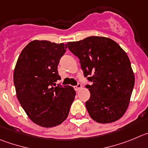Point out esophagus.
Segmentation results:
<instances>
[{"label": "esophagus", "mask_w": 148, "mask_h": 148, "mask_svg": "<svg viewBox=\"0 0 148 148\" xmlns=\"http://www.w3.org/2000/svg\"><path fill=\"white\" fill-rule=\"evenodd\" d=\"M82 88V85H81V84H78V85H77V86H75V87H74V89H75V90H80V89Z\"/></svg>", "instance_id": "34e87169"}]
</instances>
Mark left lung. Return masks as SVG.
I'll list each match as a JSON object with an SVG mask.
<instances>
[{"label": "left lung", "instance_id": "1", "mask_svg": "<svg viewBox=\"0 0 148 148\" xmlns=\"http://www.w3.org/2000/svg\"><path fill=\"white\" fill-rule=\"evenodd\" d=\"M69 50L78 57L85 77L93 82L86 102L89 115L98 123H110L125 114L129 106L135 77L126 52L113 40L91 36L69 42Z\"/></svg>", "mask_w": 148, "mask_h": 148}]
</instances>
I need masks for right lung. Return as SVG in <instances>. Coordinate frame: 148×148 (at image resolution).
Instances as JSON below:
<instances>
[{
    "label": "right lung",
    "mask_w": 148,
    "mask_h": 148,
    "mask_svg": "<svg viewBox=\"0 0 148 148\" xmlns=\"http://www.w3.org/2000/svg\"><path fill=\"white\" fill-rule=\"evenodd\" d=\"M67 46L34 40L20 54L14 70L16 95L29 118L41 127L64 122L76 91L70 86H56L60 79L58 66Z\"/></svg>",
    "instance_id": "right-lung-1"
}]
</instances>
